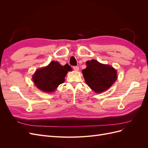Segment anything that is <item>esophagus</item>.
<instances>
[{"instance_id":"1","label":"esophagus","mask_w":148,"mask_h":148,"mask_svg":"<svg viewBox=\"0 0 148 148\" xmlns=\"http://www.w3.org/2000/svg\"><path fill=\"white\" fill-rule=\"evenodd\" d=\"M73 69L75 71H78L79 70V67L78 66H73Z\"/></svg>"}]
</instances>
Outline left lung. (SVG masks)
I'll return each mask as SVG.
<instances>
[{
  "label": "left lung",
  "instance_id": "8db88e82",
  "mask_svg": "<svg viewBox=\"0 0 148 148\" xmlns=\"http://www.w3.org/2000/svg\"><path fill=\"white\" fill-rule=\"evenodd\" d=\"M86 68L82 70L88 86L95 92H102L108 89L117 78L116 70L108 65L99 63L96 60L86 62Z\"/></svg>",
  "mask_w": 148,
  "mask_h": 148
}]
</instances>
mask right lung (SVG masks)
Wrapping results in <instances>:
<instances>
[{
  "label": "right lung",
  "mask_w": 148,
  "mask_h": 148,
  "mask_svg": "<svg viewBox=\"0 0 148 148\" xmlns=\"http://www.w3.org/2000/svg\"><path fill=\"white\" fill-rule=\"evenodd\" d=\"M69 71H71V68L68 64L62 66L57 61H52L47 66L36 71L33 81L40 90L52 92L65 82L64 78Z\"/></svg>",
  "instance_id": "1"
}]
</instances>
